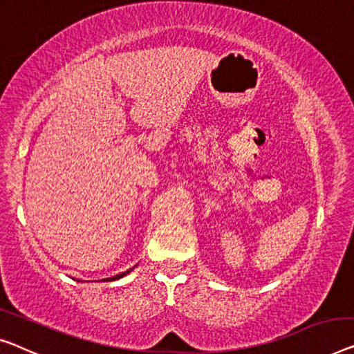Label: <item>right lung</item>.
I'll return each mask as SVG.
<instances>
[{
	"label": "right lung",
	"mask_w": 354,
	"mask_h": 354,
	"mask_svg": "<svg viewBox=\"0 0 354 354\" xmlns=\"http://www.w3.org/2000/svg\"><path fill=\"white\" fill-rule=\"evenodd\" d=\"M131 272V268L130 270H127V272H124V273H119V275H115V277H111V278H106L104 279V281H114V279H119V278H122V277H125L127 273H130Z\"/></svg>",
	"instance_id": "right-lung-1"
}]
</instances>
